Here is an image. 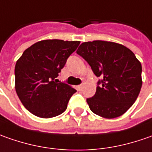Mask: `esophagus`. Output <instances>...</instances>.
Listing matches in <instances>:
<instances>
[{"label":"esophagus","mask_w":152,"mask_h":152,"mask_svg":"<svg viewBox=\"0 0 152 152\" xmlns=\"http://www.w3.org/2000/svg\"><path fill=\"white\" fill-rule=\"evenodd\" d=\"M77 87H78V90H79V91H81V90H82V88H83V83H82V84H80V85L77 86Z\"/></svg>","instance_id":"obj_1"}]
</instances>
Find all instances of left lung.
Returning <instances> with one entry per match:
<instances>
[{
    "label": "left lung",
    "instance_id": "8db88e82",
    "mask_svg": "<svg viewBox=\"0 0 152 152\" xmlns=\"http://www.w3.org/2000/svg\"><path fill=\"white\" fill-rule=\"evenodd\" d=\"M76 54L91 66L97 81L96 93L86 98L92 113L117 118L133 105L142 85L141 64L130 50L113 42L82 43Z\"/></svg>",
    "mask_w": 152,
    "mask_h": 152
}]
</instances>
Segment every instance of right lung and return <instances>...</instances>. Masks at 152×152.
Here are the masks:
<instances>
[{"mask_svg":"<svg viewBox=\"0 0 152 152\" xmlns=\"http://www.w3.org/2000/svg\"><path fill=\"white\" fill-rule=\"evenodd\" d=\"M79 45V41L43 40L24 51L15 66V88L29 112L48 118L66 111L76 90L56 77Z\"/></svg>","mask_w":152,"mask_h":152,"instance_id":"add662e5","label":"right lung"}]
</instances>
